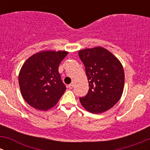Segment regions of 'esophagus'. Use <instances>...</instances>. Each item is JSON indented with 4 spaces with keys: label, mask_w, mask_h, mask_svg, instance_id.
<instances>
[{
    "label": "esophagus",
    "mask_w": 150,
    "mask_h": 150,
    "mask_svg": "<svg viewBox=\"0 0 150 150\" xmlns=\"http://www.w3.org/2000/svg\"><path fill=\"white\" fill-rule=\"evenodd\" d=\"M68 87H69V89H72V88L74 87V83H72L69 84V86H68Z\"/></svg>",
    "instance_id": "1"
}]
</instances>
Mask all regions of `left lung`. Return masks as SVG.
Returning a JSON list of instances; mask_svg holds the SVG:
<instances>
[{"label": "left lung", "mask_w": 150, "mask_h": 150, "mask_svg": "<svg viewBox=\"0 0 150 150\" xmlns=\"http://www.w3.org/2000/svg\"><path fill=\"white\" fill-rule=\"evenodd\" d=\"M78 55L89 86L87 94L80 97L81 104L95 114L110 110L120 100L123 91L125 75L121 63L102 47L81 50Z\"/></svg>", "instance_id": "left-lung-1"}]
</instances>
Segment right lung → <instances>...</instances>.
Returning <instances> with one entry per match:
<instances>
[{"mask_svg":"<svg viewBox=\"0 0 150 150\" xmlns=\"http://www.w3.org/2000/svg\"><path fill=\"white\" fill-rule=\"evenodd\" d=\"M67 51H41L30 57L19 75L24 99L35 109L47 110L57 104L66 90L59 66Z\"/></svg>","mask_w":150,"mask_h":150,"instance_id":"obj_1","label":"right lung"}]
</instances>
